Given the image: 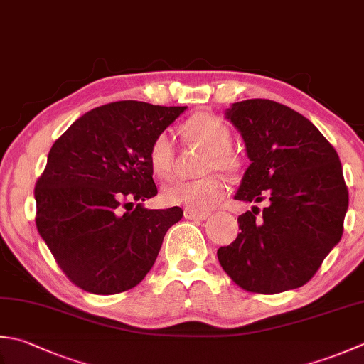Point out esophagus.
I'll use <instances>...</instances> for the list:
<instances>
[{
	"instance_id": "esophagus-1",
	"label": "esophagus",
	"mask_w": 364,
	"mask_h": 364,
	"mask_svg": "<svg viewBox=\"0 0 364 364\" xmlns=\"http://www.w3.org/2000/svg\"><path fill=\"white\" fill-rule=\"evenodd\" d=\"M210 216V213L206 211H194V210H184V218L186 219H198L203 220Z\"/></svg>"
}]
</instances>
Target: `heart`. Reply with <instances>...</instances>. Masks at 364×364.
<instances>
[{
  "instance_id": "b5f03b06",
  "label": "heart",
  "mask_w": 364,
  "mask_h": 364,
  "mask_svg": "<svg viewBox=\"0 0 364 364\" xmlns=\"http://www.w3.org/2000/svg\"><path fill=\"white\" fill-rule=\"evenodd\" d=\"M181 132L192 144L206 149L202 173L218 172L233 175L240 168V159L232 146V131L223 119L211 113H196L183 124ZM148 162L159 178L172 175L175 146L167 132H159L148 148ZM225 196V184L218 175H206L198 180H178L162 189L164 202L184 206L186 210L206 211Z\"/></svg>"
}]
</instances>
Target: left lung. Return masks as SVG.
Listing matches in <instances>:
<instances>
[{"mask_svg": "<svg viewBox=\"0 0 364 364\" xmlns=\"http://www.w3.org/2000/svg\"><path fill=\"white\" fill-rule=\"evenodd\" d=\"M251 166L235 198L265 203L238 216L241 232L218 259L232 281L273 295L304 286L344 232L348 191L336 149L290 107L269 99L235 102Z\"/></svg>", "mask_w": 364, "mask_h": 364, "instance_id": "obj_1", "label": "left lung"}]
</instances>
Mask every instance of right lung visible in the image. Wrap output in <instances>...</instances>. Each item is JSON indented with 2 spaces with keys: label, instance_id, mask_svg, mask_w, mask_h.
Masks as SVG:
<instances>
[{
  "label": "right lung",
  "instance_id": "obj_1",
  "mask_svg": "<svg viewBox=\"0 0 364 364\" xmlns=\"http://www.w3.org/2000/svg\"><path fill=\"white\" fill-rule=\"evenodd\" d=\"M184 110L110 102L74 121L50 148L34 188L36 227L77 287L96 295L121 294L154 265L183 210L141 205L158 194L148 148Z\"/></svg>",
  "mask_w": 364,
  "mask_h": 364
}]
</instances>
